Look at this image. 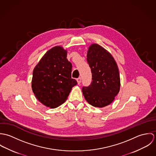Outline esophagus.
<instances>
[{
    "mask_svg": "<svg viewBox=\"0 0 156 156\" xmlns=\"http://www.w3.org/2000/svg\"><path fill=\"white\" fill-rule=\"evenodd\" d=\"M77 83L78 84H80L81 83V78L79 77L78 79H77Z\"/></svg>",
    "mask_w": 156,
    "mask_h": 156,
    "instance_id": "1",
    "label": "esophagus"
}]
</instances>
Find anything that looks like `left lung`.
Wrapping results in <instances>:
<instances>
[{"label":"left lung","instance_id":"8db88e82","mask_svg":"<svg viewBox=\"0 0 156 156\" xmlns=\"http://www.w3.org/2000/svg\"><path fill=\"white\" fill-rule=\"evenodd\" d=\"M87 61L92 81L83 87V95L89 105L104 108L112 103L120 90V76L117 64L111 53L100 45H89Z\"/></svg>","mask_w":156,"mask_h":156}]
</instances>
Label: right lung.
I'll return each mask as SVG.
<instances>
[{
    "instance_id": "right-lung-1",
    "label": "right lung",
    "mask_w": 156,
    "mask_h": 156,
    "mask_svg": "<svg viewBox=\"0 0 156 156\" xmlns=\"http://www.w3.org/2000/svg\"><path fill=\"white\" fill-rule=\"evenodd\" d=\"M67 56V49L55 46L45 53L33 71L32 91L40 103L51 109L62 105L77 83L71 78L72 65Z\"/></svg>"
}]
</instances>
